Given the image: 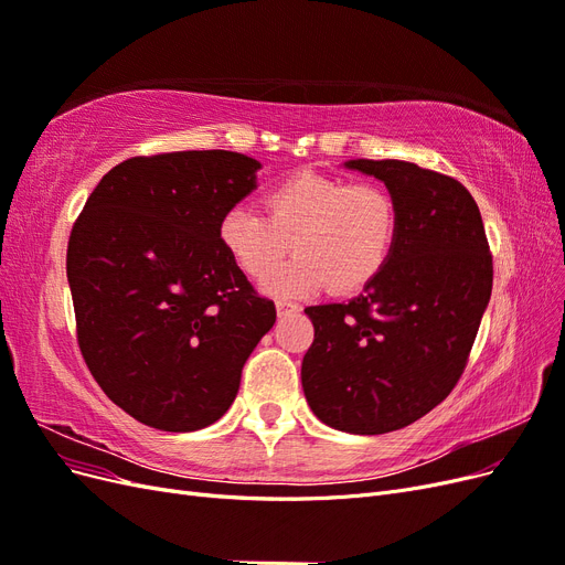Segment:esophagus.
Segmentation results:
<instances>
[{
	"mask_svg": "<svg viewBox=\"0 0 565 565\" xmlns=\"http://www.w3.org/2000/svg\"><path fill=\"white\" fill-rule=\"evenodd\" d=\"M276 311H278V318H287V316L301 311V306L292 303V301H278L276 303Z\"/></svg>",
	"mask_w": 565,
	"mask_h": 565,
	"instance_id": "34e87169",
	"label": "esophagus"
}]
</instances>
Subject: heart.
<instances>
[{"label": "heart", "instance_id": "1", "mask_svg": "<svg viewBox=\"0 0 565 565\" xmlns=\"http://www.w3.org/2000/svg\"><path fill=\"white\" fill-rule=\"evenodd\" d=\"M264 214L231 207L218 241L249 278L270 276L285 254L299 252L266 282L278 297H303L328 285L355 295L380 278L398 235V210L377 183H349L297 172L264 193Z\"/></svg>", "mask_w": 565, "mask_h": 565}]
</instances>
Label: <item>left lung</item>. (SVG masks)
I'll list each match as a JSON object with an SVG mask.
<instances>
[{
  "label": "left lung",
  "mask_w": 565,
  "mask_h": 565,
  "mask_svg": "<svg viewBox=\"0 0 565 565\" xmlns=\"http://www.w3.org/2000/svg\"><path fill=\"white\" fill-rule=\"evenodd\" d=\"M347 167L384 181L398 235L363 295L306 309L316 334L301 386L320 422L377 436L417 422L459 382L490 301L492 254L457 179L403 160Z\"/></svg>",
  "instance_id": "8db88e82"
}]
</instances>
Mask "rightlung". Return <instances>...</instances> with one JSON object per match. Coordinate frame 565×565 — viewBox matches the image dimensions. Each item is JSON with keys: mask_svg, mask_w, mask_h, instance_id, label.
<instances>
[{"mask_svg": "<svg viewBox=\"0 0 565 565\" xmlns=\"http://www.w3.org/2000/svg\"><path fill=\"white\" fill-rule=\"evenodd\" d=\"M262 164L231 150L129 158L98 181L67 241L77 344L106 396L160 431L226 413L276 322L218 241Z\"/></svg>", "mask_w": 565, "mask_h": 565, "instance_id": "right-lung-1", "label": "right lung"}]
</instances>
